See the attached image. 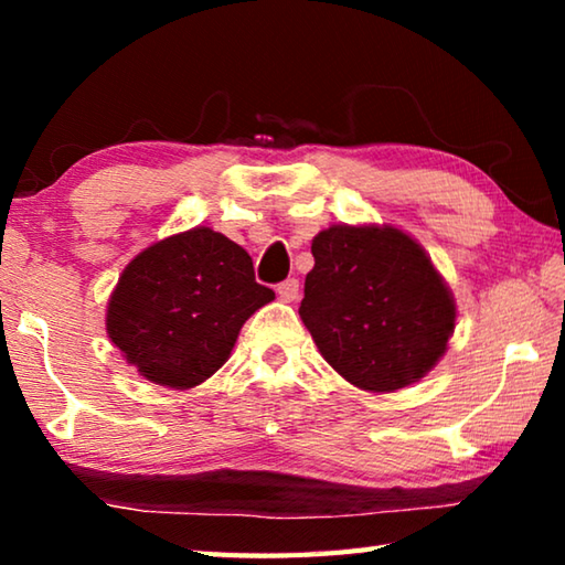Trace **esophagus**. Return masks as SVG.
I'll return each mask as SVG.
<instances>
[{"label":"esophagus","instance_id":"34e87169","mask_svg":"<svg viewBox=\"0 0 565 565\" xmlns=\"http://www.w3.org/2000/svg\"><path fill=\"white\" fill-rule=\"evenodd\" d=\"M276 294H279V299L286 301V303L296 301V299H299V279L281 281L279 286H276Z\"/></svg>","mask_w":565,"mask_h":565}]
</instances>
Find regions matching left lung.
<instances>
[{"instance_id": "8db88e82", "label": "left lung", "mask_w": 565, "mask_h": 565, "mask_svg": "<svg viewBox=\"0 0 565 565\" xmlns=\"http://www.w3.org/2000/svg\"><path fill=\"white\" fill-rule=\"evenodd\" d=\"M303 327L339 374L363 391H396L436 366L456 303L424 248L394 226H331L311 242Z\"/></svg>"}]
</instances>
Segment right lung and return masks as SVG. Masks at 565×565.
Wrapping results in <instances>:
<instances>
[{"mask_svg":"<svg viewBox=\"0 0 565 565\" xmlns=\"http://www.w3.org/2000/svg\"><path fill=\"white\" fill-rule=\"evenodd\" d=\"M271 299L242 246L196 226L145 248L124 269L107 331L147 381L191 388L224 366L244 321Z\"/></svg>","mask_w":565,"mask_h":565,"instance_id":"1","label":"right lung"}]
</instances>
